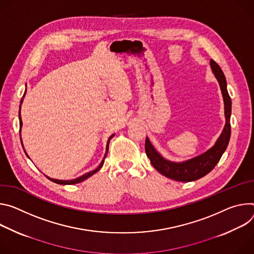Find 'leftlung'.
<instances>
[{"label": "left lung", "instance_id": "1", "mask_svg": "<svg viewBox=\"0 0 254 254\" xmlns=\"http://www.w3.org/2000/svg\"><path fill=\"white\" fill-rule=\"evenodd\" d=\"M213 73L219 81L222 91L224 105H225V117L226 124L222 131V134L218 138L215 145L206 151L205 153L191 158L184 162H172L164 159L152 146L149 139L146 137L145 140V152L147 157L150 159L151 164L157 172L166 178L178 182H191L199 180L209 174L216 164L219 162L222 154L226 150L230 135H231V99L227 91V82L221 67L213 60L210 62Z\"/></svg>", "mask_w": 254, "mask_h": 254}]
</instances>
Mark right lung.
I'll list each match as a JSON object with an SVG mask.
<instances>
[{
    "mask_svg": "<svg viewBox=\"0 0 254 254\" xmlns=\"http://www.w3.org/2000/svg\"><path fill=\"white\" fill-rule=\"evenodd\" d=\"M25 94H26V91H25V93H24V96H25ZM22 101L23 100H21V104H22ZM20 109H21V105H20ZM19 120H20V131H21V127H22V121H21V114H20V112H19ZM114 136V134H113L109 139H108V143H107V150H106V154H105V157H104V159H103V161L101 162V164L96 168L95 171H92V172H90V173H88V174H86V175H83V176H81V177H79V178H77V179H75V180H71V181H61V180H54V179H50V178H48V177H46L47 179H49L51 182H53V183H55V184H59V185H74V184H78V183H80V182H82V181H84V180H87L88 178H90V177H92L94 174H96L100 168L103 166V164H104V160H105V158H106V156H107V153H108V149H109V143H110V140H111V138Z\"/></svg>",
    "mask_w": 254,
    "mask_h": 254,
    "instance_id": "right-lung-1",
    "label": "right lung"
}]
</instances>
